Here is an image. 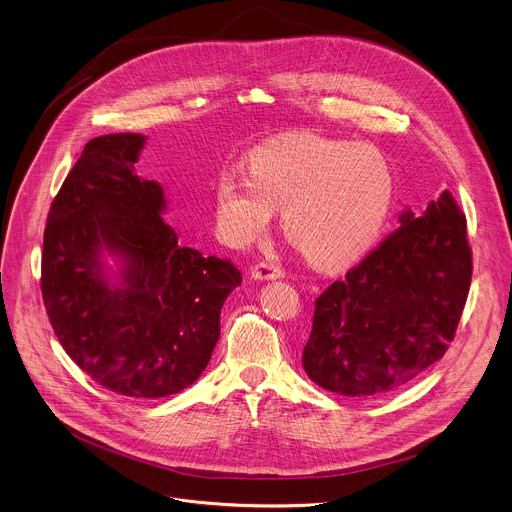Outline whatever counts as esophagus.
<instances>
[{
    "mask_svg": "<svg viewBox=\"0 0 512 512\" xmlns=\"http://www.w3.org/2000/svg\"><path fill=\"white\" fill-rule=\"evenodd\" d=\"M251 275L255 279H279L283 277V269L277 265V263H271V261H261L257 265L251 267Z\"/></svg>",
    "mask_w": 512,
    "mask_h": 512,
    "instance_id": "1",
    "label": "esophagus"
}]
</instances>
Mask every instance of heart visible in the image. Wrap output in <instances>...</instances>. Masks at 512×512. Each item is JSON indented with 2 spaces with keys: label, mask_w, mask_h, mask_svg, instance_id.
<instances>
[{
  "label": "heart",
  "mask_w": 512,
  "mask_h": 512,
  "mask_svg": "<svg viewBox=\"0 0 512 512\" xmlns=\"http://www.w3.org/2000/svg\"><path fill=\"white\" fill-rule=\"evenodd\" d=\"M393 204V174L371 145L294 133L249 156V176L223 172L216 221L237 245L261 237L281 208V227L308 261L340 267L377 241Z\"/></svg>",
  "instance_id": "1"
}]
</instances>
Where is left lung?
I'll return each mask as SVG.
<instances>
[{
    "instance_id": "1",
    "label": "left lung",
    "mask_w": 512,
    "mask_h": 512,
    "mask_svg": "<svg viewBox=\"0 0 512 512\" xmlns=\"http://www.w3.org/2000/svg\"><path fill=\"white\" fill-rule=\"evenodd\" d=\"M399 221L316 300L302 362L326 391H397L440 360L456 336L472 281L466 214L446 190L425 214L405 210Z\"/></svg>"
}]
</instances>
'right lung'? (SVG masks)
Masks as SVG:
<instances>
[{
	"mask_svg": "<svg viewBox=\"0 0 512 512\" xmlns=\"http://www.w3.org/2000/svg\"><path fill=\"white\" fill-rule=\"evenodd\" d=\"M143 141L111 133L85 145L50 204L40 287L79 369L117 395L158 399L206 369L241 271L180 245L162 216V186L135 174ZM101 246L128 259L121 286L98 273Z\"/></svg>",
	"mask_w": 512,
	"mask_h": 512,
	"instance_id": "add662e5",
	"label": "right lung"
}]
</instances>
